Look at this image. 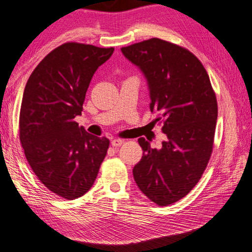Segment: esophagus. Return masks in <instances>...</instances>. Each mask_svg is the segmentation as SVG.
<instances>
[{
	"instance_id": "34e87169",
	"label": "esophagus",
	"mask_w": 252,
	"mask_h": 252,
	"mask_svg": "<svg viewBox=\"0 0 252 252\" xmlns=\"http://www.w3.org/2000/svg\"><path fill=\"white\" fill-rule=\"evenodd\" d=\"M123 143H124V139L115 138V139H113V141H111V145H113L114 147H119Z\"/></svg>"
}]
</instances>
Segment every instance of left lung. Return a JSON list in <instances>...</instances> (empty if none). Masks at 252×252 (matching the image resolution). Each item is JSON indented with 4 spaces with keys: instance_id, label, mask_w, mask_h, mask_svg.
Here are the masks:
<instances>
[{
    "instance_id": "left-lung-1",
    "label": "left lung",
    "mask_w": 252,
    "mask_h": 252,
    "mask_svg": "<svg viewBox=\"0 0 252 252\" xmlns=\"http://www.w3.org/2000/svg\"><path fill=\"white\" fill-rule=\"evenodd\" d=\"M123 55L145 77L152 113L163 121L167 139L152 148L141 137L143 158L134 180L160 207L184 197L199 182L212 153L218 104L200 60L187 49L153 38L122 48Z\"/></svg>"
}]
</instances>
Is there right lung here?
Here are the masks:
<instances>
[{
    "label": "right lung",
    "mask_w": 252,
    "mask_h": 252,
    "mask_svg": "<svg viewBox=\"0 0 252 252\" xmlns=\"http://www.w3.org/2000/svg\"><path fill=\"white\" fill-rule=\"evenodd\" d=\"M114 48L68 42L33 70L20 110V141L29 164L51 192L75 200L88 192L109 147L78 126L86 93L96 70Z\"/></svg>",
    "instance_id": "1"
}]
</instances>
